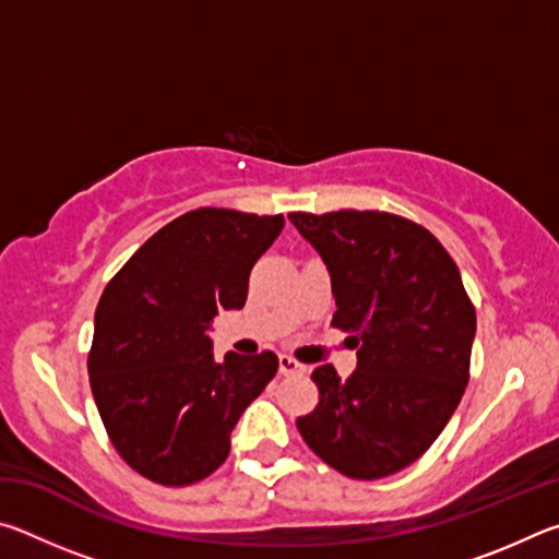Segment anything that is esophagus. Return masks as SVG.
Instances as JSON below:
<instances>
[{"mask_svg": "<svg viewBox=\"0 0 559 559\" xmlns=\"http://www.w3.org/2000/svg\"><path fill=\"white\" fill-rule=\"evenodd\" d=\"M278 370H281V374H286V377L302 374V372H306V365L296 362V359H293L290 355H278Z\"/></svg>", "mask_w": 559, "mask_h": 559, "instance_id": "obj_1", "label": "esophagus"}]
</instances>
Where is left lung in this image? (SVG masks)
Listing matches in <instances>:
<instances>
[{
	"label": "left lung",
	"mask_w": 559,
	"mask_h": 559,
	"mask_svg": "<svg viewBox=\"0 0 559 559\" xmlns=\"http://www.w3.org/2000/svg\"><path fill=\"white\" fill-rule=\"evenodd\" d=\"M320 253L333 325L353 333L357 370L313 372L320 404L298 431L328 466L374 480L414 463L447 427L468 384L476 310L447 249L384 212L288 214Z\"/></svg>",
	"instance_id": "left-lung-1"
}]
</instances>
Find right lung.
Instances as JSON below:
<instances>
[{"label":"right lung","mask_w":559,"mask_h":559,"mask_svg":"<svg viewBox=\"0 0 559 559\" xmlns=\"http://www.w3.org/2000/svg\"><path fill=\"white\" fill-rule=\"evenodd\" d=\"M283 216L197 210L140 246L103 290L88 374L112 447L163 486H189L229 456L241 414L278 372L273 353H226L212 323L241 310Z\"/></svg>","instance_id":"obj_1"}]
</instances>
